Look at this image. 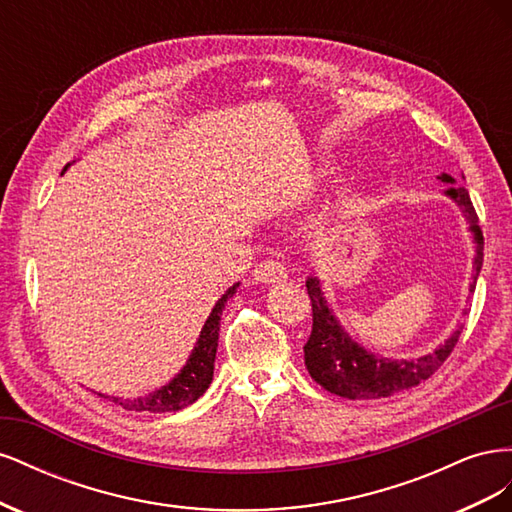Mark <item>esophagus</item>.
Masks as SVG:
<instances>
[{
  "instance_id": "esophagus-1",
  "label": "esophagus",
  "mask_w": 512,
  "mask_h": 512,
  "mask_svg": "<svg viewBox=\"0 0 512 512\" xmlns=\"http://www.w3.org/2000/svg\"><path fill=\"white\" fill-rule=\"evenodd\" d=\"M252 275H254L256 282H262V284H277V282H284V280H286L288 271H286V267L282 265V262H277V260L269 258V260L258 262Z\"/></svg>"
}]
</instances>
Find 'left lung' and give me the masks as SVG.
Segmentation results:
<instances>
[{"instance_id": "left-lung-1", "label": "left lung", "mask_w": 512, "mask_h": 512, "mask_svg": "<svg viewBox=\"0 0 512 512\" xmlns=\"http://www.w3.org/2000/svg\"><path fill=\"white\" fill-rule=\"evenodd\" d=\"M440 179L444 183H451L446 194L466 213L470 230L474 232L476 256L470 282V292H474L480 267H483V230L478 226V215L474 211L468 190L463 185H457L451 175H442ZM305 286L309 299H312L314 320L312 335H309L307 344L303 346L305 367L309 376L333 395L348 399H380L410 389V386L421 384L436 374L459 342L461 327L436 352L425 354L416 361L380 359V356L371 354L356 342H352L350 335L339 327V322L335 320L333 312L327 307V301L322 297L316 277H309Z\"/></svg>"}]
</instances>
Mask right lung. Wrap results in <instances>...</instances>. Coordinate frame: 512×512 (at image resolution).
<instances>
[{
    "label": "right lung",
    "mask_w": 512,
    "mask_h": 512,
    "mask_svg": "<svg viewBox=\"0 0 512 512\" xmlns=\"http://www.w3.org/2000/svg\"><path fill=\"white\" fill-rule=\"evenodd\" d=\"M237 286L239 284L228 288L226 294H222V299L215 303L203 331H200V337L190 354L188 363H185V367L181 369V374H177V378H173L166 386H162L160 391H153L147 397H138V399L113 397L115 404L134 412H175L194 404V401L209 389V384L213 380V363H215V352H218L222 309H224V303L232 297V294H235Z\"/></svg>",
    "instance_id": "1"
}]
</instances>
